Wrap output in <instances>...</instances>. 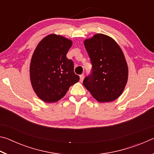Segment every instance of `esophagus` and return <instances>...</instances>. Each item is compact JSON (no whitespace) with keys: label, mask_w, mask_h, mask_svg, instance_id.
<instances>
[{"label":"esophagus","mask_w":154,"mask_h":154,"mask_svg":"<svg viewBox=\"0 0 154 154\" xmlns=\"http://www.w3.org/2000/svg\"><path fill=\"white\" fill-rule=\"evenodd\" d=\"M80 82H82L83 79H84V74H82V75H80Z\"/></svg>","instance_id":"obj_1"}]
</instances>
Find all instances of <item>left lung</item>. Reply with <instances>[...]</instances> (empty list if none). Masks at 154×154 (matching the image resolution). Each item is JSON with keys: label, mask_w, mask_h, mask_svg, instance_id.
<instances>
[{"label": "left lung", "mask_w": 154, "mask_h": 154, "mask_svg": "<svg viewBox=\"0 0 154 154\" xmlns=\"http://www.w3.org/2000/svg\"><path fill=\"white\" fill-rule=\"evenodd\" d=\"M92 72L83 83L99 102L113 101L122 94L128 80V66L121 48L113 38L96 34L84 41Z\"/></svg>", "instance_id": "1"}]
</instances>
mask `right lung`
<instances>
[{
	"instance_id": "right-lung-1",
	"label": "right lung",
	"mask_w": 154,
	"mask_h": 154,
	"mask_svg": "<svg viewBox=\"0 0 154 154\" xmlns=\"http://www.w3.org/2000/svg\"><path fill=\"white\" fill-rule=\"evenodd\" d=\"M72 41L63 36L50 35L38 44L30 66L32 86L45 103H55L66 94L72 85L79 82L74 64L66 58Z\"/></svg>"
}]
</instances>
